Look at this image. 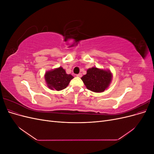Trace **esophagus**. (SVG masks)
I'll return each mask as SVG.
<instances>
[{
	"label": "esophagus",
	"instance_id": "obj_1",
	"mask_svg": "<svg viewBox=\"0 0 154 154\" xmlns=\"http://www.w3.org/2000/svg\"><path fill=\"white\" fill-rule=\"evenodd\" d=\"M76 76L77 77H82V73H79L78 74H77Z\"/></svg>",
	"mask_w": 154,
	"mask_h": 154
}]
</instances>
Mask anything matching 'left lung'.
Masks as SVG:
<instances>
[{
	"instance_id": "8db88e82",
	"label": "left lung",
	"mask_w": 154,
	"mask_h": 154,
	"mask_svg": "<svg viewBox=\"0 0 154 154\" xmlns=\"http://www.w3.org/2000/svg\"><path fill=\"white\" fill-rule=\"evenodd\" d=\"M112 74L109 70L92 67L87 69V74L82 77L87 88L94 92H102L109 87Z\"/></svg>"
}]
</instances>
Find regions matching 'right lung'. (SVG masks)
<instances>
[{"label":"right lung","mask_w":154,"mask_h":154,"mask_svg":"<svg viewBox=\"0 0 154 154\" xmlns=\"http://www.w3.org/2000/svg\"><path fill=\"white\" fill-rule=\"evenodd\" d=\"M44 77L47 85L50 89L58 91L66 88L70 81L74 78L71 74H67L62 67L47 71Z\"/></svg>","instance_id":"add662e5"}]
</instances>
